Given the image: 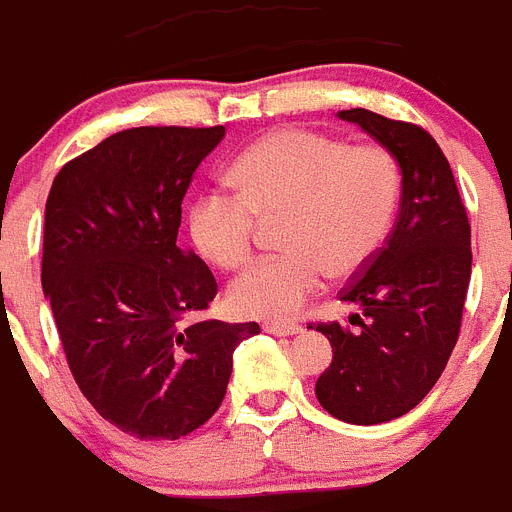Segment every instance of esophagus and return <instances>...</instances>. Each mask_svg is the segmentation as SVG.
I'll return each mask as SVG.
<instances>
[{
  "label": "esophagus",
  "mask_w": 512,
  "mask_h": 512,
  "mask_svg": "<svg viewBox=\"0 0 512 512\" xmlns=\"http://www.w3.org/2000/svg\"><path fill=\"white\" fill-rule=\"evenodd\" d=\"M264 330L271 336H297L302 328L297 323H264Z\"/></svg>",
  "instance_id": "esophagus-1"
}]
</instances>
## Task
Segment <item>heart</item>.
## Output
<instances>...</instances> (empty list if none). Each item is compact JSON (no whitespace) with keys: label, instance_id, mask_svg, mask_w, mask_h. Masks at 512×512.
<instances>
[{"label":"heart","instance_id":"obj_1","mask_svg":"<svg viewBox=\"0 0 512 512\" xmlns=\"http://www.w3.org/2000/svg\"><path fill=\"white\" fill-rule=\"evenodd\" d=\"M235 192L205 189L189 210V233L220 269L246 266L256 220L279 217L287 253L248 269L230 287V305L251 318L295 315L320 289L325 271L359 274L384 246L400 202V166L377 143L312 130H274L230 166Z\"/></svg>","mask_w":512,"mask_h":512}]
</instances>
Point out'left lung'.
I'll use <instances>...</instances> for the list:
<instances>
[{
    "label": "left lung",
    "mask_w": 512,
    "mask_h": 512,
    "mask_svg": "<svg viewBox=\"0 0 512 512\" xmlns=\"http://www.w3.org/2000/svg\"><path fill=\"white\" fill-rule=\"evenodd\" d=\"M338 117L395 156L402 194L384 248L341 292L361 307L359 328H315L333 346L315 395L343 423L377 425L410 413L446 369L472 277V230L449 161L423 128L361 107Z\"/></svg>",
    "instance_id": "obj_1"
}]
</instances>
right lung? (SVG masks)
<instances>
[{
	"label": "right lung",
	"instance_id": "right-lung-1",
	"mask_svg": "<svg viewBox=\"0 0 512 512\" xmlns=\"http://www.w3.org/2000/svg\"><path fill=\"white\" fill-rule=\"evenodd\" d=\"M225 128H130L69 161L45 202L43 282L66 361L104 420L174 441L215 415L259 323L192 320L217 295L176 246L182 200Z\"/></svg>",
	"mask_w": 512,
	"mask_h": 512
}]
</instances>
